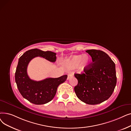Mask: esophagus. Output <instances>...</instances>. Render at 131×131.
<instances>
[{
    "label": "esophagus",
    "instance_id": "esophagus-1",
    "mask_svg": "<svg viewBox=\"0 0 131 131\" xmlns=\"http://www.w3.org/2000/svg\"><path fill=\"white\" fill-rule=\"evenodd\" d=\"M73 76V74H68V77H67V80H69V79H70L71 77H72Z\"/></svg>",
    "mask_w": 131,
    "mask_h": 131
}]
</instances>
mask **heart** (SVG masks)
Here are the masks:
<instances>
[{"label":"heart","instance_id":"b5f03b06","mask_svg":"<svg viewBox=\"0 0 131 131\" xmlns=\"http://www.w3.org/2000/svg\"><path fill=\"white\" fill-rule=\"evenodd\" d=\"M90 62V58L88 55L74 56L69 61V65L70 68H75L79 66L81 72L83 71L88 67Z\"/></svg>","mask_w":131,"mask_h":131}]
</instances>
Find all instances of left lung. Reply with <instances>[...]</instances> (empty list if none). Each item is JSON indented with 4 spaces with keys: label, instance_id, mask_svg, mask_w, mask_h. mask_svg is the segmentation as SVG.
<instances>
[{
    "label": "left lung",
    "instance_id": "obj_1",
    "mask_svg": "<svg viewBox=\"0 0 131 131\" xmlns=\"http://www.w3.org/2000/svg\"><path fill=\"white\" fill-rule=\"evenodd\" d=\"M93 62L84 72L74 74L78 83L74 87L77 97L84 103L95 105L109 99L117 83L115 64L105 52L88 50Z\"/></svg>",
    "mask_w": 131,
    "mask_h": 131
}]
</instances>
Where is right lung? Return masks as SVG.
<instances>
[{
	"instance_id": "right-lung-1",
	"label": "right lung",
	"mask_w": 131,
	"mask_h": 131,
	"mask_svg": "<svg viewBox=\"0 0 131 131\" xmlns=\"http://www.w3.org/2000/svg\"><path fill=\"white\" fill-rule=\"evenodd\" d=\"M56 53L43 51L38 49L27 51L19 59L15 73V80L19 92L23 97L31 103L41 105L51 101L56 94L59 85L64 82L67 75L57 78H47L41 81L30 79L27 74V67L30 61L36 57H41L51 62L56 60Z\"/></svg>"
}]
</instances>
